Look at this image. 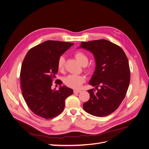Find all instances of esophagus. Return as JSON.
<instances>
[{
  "label": "esophagus",
  "mask_w": 149,
  "mask_h": 149,
  "mask_svg": "<svg viewBox=\"0 0 149 149\" xmlns=\"http://www.w3.org/2000/svg\"><path fill=\"white\" fill-rule=\"evenodd\" d=\"M81 91V90H79V89H74V94H76V93H80Z\"/></svg>",
  "instance_id": "obj_1"
}]
</instances>
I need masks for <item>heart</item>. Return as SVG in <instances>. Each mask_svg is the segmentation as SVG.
<instances>
[{"label":"heart","mask_w":149,"mask_h":149,"mask_svg":"<svg viewBox=\"0 0 149 149\" xmlns=\"http://www.w3.org/2000/svg\"><path fill=\"white\" fill-rule=\"evenodd\" d=\"M75 58L82 66L87 65L88 63V58L82 52H76L75 53ZM65 66V58L64 56H60L58 61V69L59 71H62ZM84 81V78L81 76L70 74L65 79V83L66 86L74 89H78L82 85Z\"/></svg>","instance_id":"1"}]
</instances>
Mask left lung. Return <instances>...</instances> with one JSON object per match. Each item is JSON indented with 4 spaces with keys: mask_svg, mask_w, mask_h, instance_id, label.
<instances>
[{
    "mask_svg": "<svg viewBox=\"0 0 149 149\" xmlns=\"http://www.w3.org/2000/svg\"><path fill=\"white\" fill-rule=\"evenodd\" d=\"M79 48L92 53L96 62L89 84L95 86L97 91L88 90L90 98L83 104L84 109L97 117L109 115L120 106L129 88L127 58L120 47L104 39L82 42Z\"/></svg>",
    "mask_w": 149,
    "mask_h": 149,
    "instance_id": "8db88e82",
    "label": "left lung"
}]
</instances>
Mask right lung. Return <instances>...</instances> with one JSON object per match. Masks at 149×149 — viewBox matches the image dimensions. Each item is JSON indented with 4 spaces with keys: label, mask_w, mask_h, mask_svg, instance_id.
I'll return each mask as SVG.
<instances>
[{
    "label": "right lung",
    "mask_w": 149,
    "mask_h": 149,
    "mask_svg": "<svg viewBox=\"0 0 149 149\" xmlns=\"http://www.w3.org/2000/svg\"><path fill=\"white\" fill-rule=\"evenodd\" d=\"M73 45L48 40L31 48L22 63V95L30 110L41 118L52 119L61 113L65 100L73 93V89L66 86H60L58 90L52 89L58 70V61Z\"/></svg>",
    "instance_id": "1"
}]
</instances>
